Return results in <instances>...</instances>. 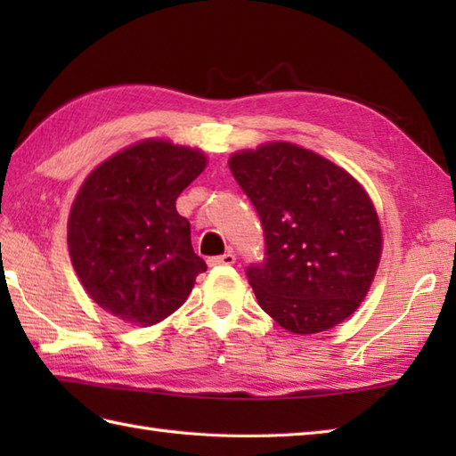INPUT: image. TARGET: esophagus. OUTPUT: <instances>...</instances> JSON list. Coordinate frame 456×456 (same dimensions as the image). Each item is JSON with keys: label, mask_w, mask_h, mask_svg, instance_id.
Segmentation results:
<instances>
[{"label": "esophagus", "mask_w": 456, "mask_h": 456, "mask_svg": "<svg viewBox=\"0 0 456 456\" xmlns=\"http://www.w3.org/2000/svg\"><path fill=\"white\" fill-rule=\"evenodd\" d=\"M235 255L233 253H231V250H229V253H225V255H219V256H211L209 260H208V265L209 266H221V265H235Z\"/></svg>", "instance_id": "obj_1"}]
</instances>
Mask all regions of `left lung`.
I'll return each instance as SVG.
<instances>
[{
  "instance_id": "8db88e82",
  "label": "left lung",
  "mask_w": 456,
  "mask_h": 456,
  "mask_svg": "<svg viewBox=\"0 0 456 456\" xmlns=\"http://www.w3.org/2000/svg\"><path fill=\"white\" fill-rule=\"evenodd\" d=\"M229 168L265 231V256L247 266L258 305L297 335L341 323L361 305L382 253L361 183L289 142L237 152Z\"/></svg>"
}]
</instances>
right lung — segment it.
Here are the masks:
<instances>
[{
    "mask_svg": "<svg viewBox=\"0 0 456 456\" xmlns=\"http://www.w3.org/2000/svg\"><path fill=\"white\" fill-rule=\"evenodd\" d=\"M206 168L200 151L144 141L100 164L68 219V248L86 292L105 312L149 327L176 312L208 266L176 211Z\"/></svg>",
    "mask_w": 456,
    "mask_h": 456,
    "instance_id": "add662e5",
    "label": "right lung"
}]
</instances>
